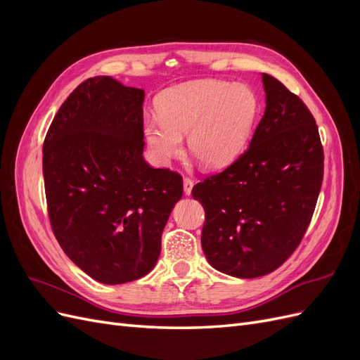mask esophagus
<instances>
[{"label":"esophagus","mask_w":360,"mask_h":360,"mask_svg":"<svg viewBox=\"0 0 360 360\" xmlns=\"http://www.w3.org/2000/svg\"><path fill=\"white\" fill-rule=\"evenodd\" d=\"M192 188H193V180L191 179H184L183 180V191H184V195H189L192 193Z\"/></svg>","instance_id":"obj_1"}]
</instances>
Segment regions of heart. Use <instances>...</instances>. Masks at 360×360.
I'll return each instance as SVG.
<instances>
[{"instance_id": "b5f03b06", "label": "heart", "mask_w": 360, "mask_h": 360, "mask_svg": "<svg viewBox=\"0 0 360 360\" xmlns=\"http://www.w3.org/2000/svg\"><path fill=\"white\" fill-rule=\"evenodd\" d=\"M159 118L144 123V136L160 160L181 155L188 135L189 153L202 167L228 165L252 132L258 99L250 86L201 79L163 91L156 101Z\"/></svg>"}]
</instances>
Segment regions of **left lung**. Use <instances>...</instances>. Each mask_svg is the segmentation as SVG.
I'll list each match as a JSON object with an SVG mask.
<instances>
[{"mask_svg":"<svg viewBox=\"0 0 360 360\" xmlns=\"http://www.w3.org/2000/svg\"><path fill=\"white\" fill-rule=\"evenodd\" d=\"M261 76L266 111L248 150L192 189L205 212L207 261L243 279L270 274L299 246L324 167L319 127L307 105L274 76Z\"/></svg>","mask_w":360,"mask_h":360,"instance_id":"left-lung-1","label":"left lung"}]
</instances>
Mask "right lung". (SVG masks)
I'll return each instance as SVG.
<instances>
[{"label": "right lung", "mask_w": 360, "mask_h": 360, "mask_svg": "<svg viewBox=\"0 0 360 360\" xmlns=\"http://www.w3.org/2000/svg\"><path fill=\"white\" fill-rule=\"evenodd\" d=\"M144 90L94 76L70 93L43 144L53 234L73 263L108 285L143 278L183 195L177 172L144 160Z\"/></svg>", "instance_id": "right-lung-1"}]
</instances>
